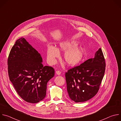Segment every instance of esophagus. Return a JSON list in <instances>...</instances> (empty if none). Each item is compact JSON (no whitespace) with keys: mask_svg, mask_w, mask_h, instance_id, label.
<instances>
[{"mask_svg":"<svg viewBox=\"0 0 121 121\" xmlns=\"http://www.w3.org/2000/svg\"><path fill=\"white\" fill-rule=\"evenodd\" d=\"M56 74L57 75H60L61 74V72L60 71H56Z\"/></svg>","mask_w":121,"mask_h":121,"instance_id":"1","label":"esophagus"}]
</instances>
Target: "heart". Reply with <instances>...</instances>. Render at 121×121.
Instances as JSON below:
<instances>
[{
  "instance_id": "heart-1",
  "label": "heart",
  "mask_w": 121,
  "mask_h": 121,
  "mask_svg": "<svg viewBox=\"0 0 121 121\" xmlns=\"http://www.w3.org/2000/svg\"><path fill=\"white\" fill-rule=\"evenodd\" d=\"M78 44L76 41H65L59 43L58 49L56 46L48 44L46 48L47 60L50 65H54L56 58L60 56L59 50L66 51L64 58L66 65L69 66L77 65L83 59L86 50L83 47H77Z\"/></svg>"
}]
</instances>
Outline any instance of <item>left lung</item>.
<instances>
[{
    "label": "left lung",
    "instance_id": "8db88e82",
    "mask_svg": "<svg viewBox=\"0 0 121 121\" xmlns=\"http://www.w3.org/2000/svg\"><path fill=\"white\" fill-rule=\"evenodd\" d=\"M105 70V62L101 49L90 58L65 73L67 91L75 102L87 101L93 98L99 89Z\"/></svg>",
    "mask_w": 121,
    "mask_h": 121
}]
</instances>
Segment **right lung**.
Returning <instances> with one entry per match:
<instances>
[{
	"instance_id": "right-lung-1",
	"label": "right lung",
	"mask_w": 121,
	"mask_h": 121,
	"mask_svg": "<svg viewBox=\"0 0 121 121\" xmlns=\"http://www.w3.org/2000/svg\"><path fill=\"white\" fill-rule=\"evenodd\" d=\"M42 63L41 54L24 38L16 41L8 58L9 76L17 93L28 102L45 98L47 83L55 75L54 68Z\"/></svg>"
}]
</instances>
